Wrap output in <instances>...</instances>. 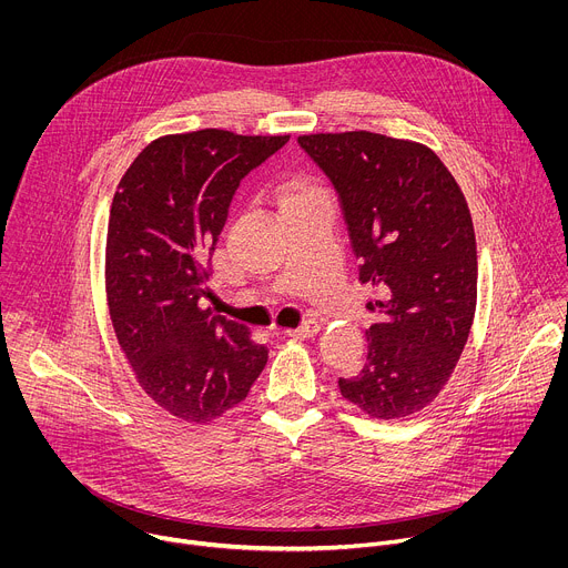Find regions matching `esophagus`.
Masks as SVG:
<instances>
[{
  "label": "esophagus",
  "mask_w": 568,
  "mask_h": 568,
  "mask_svg": "<svg viewBox=\"0 0 568 568\" xmlns=\"http://www.w3.org/2000/svg\"><path fill=\"white\" fill-rule=\"evenodd\" d=\"M316 333H318V323L312 321V318H307V321L301 323L298 328L287 331V337H294V339H310V337H314Z\"/></svg>",
  "instance_id": "1"
}]
</instances>
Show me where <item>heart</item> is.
Returning <instances> with one entry per match:
<instances>
[{"label": "heart", "mask_w": 568, "mask_h": 568, "mask_svg": "<svg viewBox=\"0 0 568 568\" xmlns=\"http://www.w3.org/2000/svg\"><path fill=\"white\" fill-rule=\"evenodd\" d=\"M310 200H328V197H326V193H323L321 186H316L307 178H290L278 189L281 209H290V206H296V204H303Z\"/></svg>", "instance_id": "b5f03b06"}]
</instances>
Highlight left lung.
I'll return each mask as SVG.
<instances>
[{
    "instance_id": "1",
    "label": "left lung",
    "mask_w": 568,
    "mask_h": 568,
    "mask_svg": "<svg viewBox=\"0 0 568 568\" xmlns=\"http://www.w3.org/2000/svg\"><path fill=\"white\" fill-rule=\"evenodd\" d=\"M298 145L333 182L359 258L379 292L366 310V364L339 377L364 414L412 416L440 393L476 310V237L465 195L434 150L366 130L303 134Z\"/></svg>"
}]
</instances>
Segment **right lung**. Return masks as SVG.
<instances>
[{"mask_svg":"<svg viewBox=\"0 0 568 568\" xmlns=\"http://www.w3.org/2000/svg\"><path fill=\"white\" fill-rule=\"evenodd\" d=\"M290 141L197 130L148 143L112 200L105 290L139 386L186 423H211L247 397L267 348L200 307L211 256L240 180Z\"/></svg>","mask_w":568,"mask_h":568,"instance_id":"add662e5","label":"right lung"}]
</instances>
